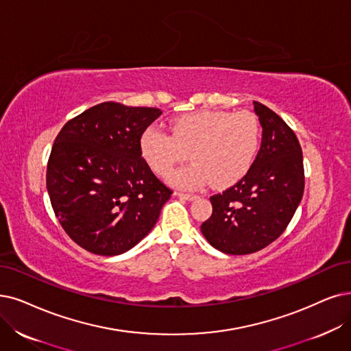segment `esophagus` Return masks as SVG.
I'll return each mask as SVG.
<instances>
[{"mask_svg": "<svg viewBox=\"0 0 351 351\" xmlns=\"http://www.w3.org/2000/svg\"><path fill=\"white\" fill-rule=\"evenodd\" d=\"M177 195H178V197H181V199H186V200H194V199H197V195L193 194V193L178 191V193H177Z\"/></svg>", "mask_w": 351, "mask_h": 351, "instance_id": "obj_1", "label": "esophagus"}]
</instances>
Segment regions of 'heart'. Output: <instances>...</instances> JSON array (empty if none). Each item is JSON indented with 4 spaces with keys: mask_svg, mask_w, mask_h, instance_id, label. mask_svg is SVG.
I'll list each match as a JSON object with an SVG mask.
<instances>
[{
    "mask_svg": "<svg viewBox=\"0 0 351 351\" xmlns=\"http://www.w3.org/2000/svg\"><path fill=\"white\" fill-rule=\"evenodd\" d=\"M168 131L147 128L139 147L158 176H167L189 152L193 164L168 177L180 189H197L208 181L216 187L237 183L254 165L262 139L261 122L247 110L191 112L174 118Z\"/></svg>",
    "mask_w": 351,
    "mask_h": 351,
    "instance_id": "b5f03b06",
    "label": "heart"
}]
</instances>
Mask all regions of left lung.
<instances>
[{
    "label": "left lung",
    "instance_id": "1",
    "mask_svg": "<svg viewBox=\"0 0 351 351\" xmlns=\"http://www.w3.org/2000/svg\"><path fill=\"white\" fill-rule=\"evenodd\" d=\"M262 125L256 160L234 186L210 197L203 224L207 242L228 255L254 254L284 233L304 194L302 149L297 135L272 109L254 102Z\"/></svg>",
    "mask_w": 351,
    "mask_h": 351
}]
</instances>
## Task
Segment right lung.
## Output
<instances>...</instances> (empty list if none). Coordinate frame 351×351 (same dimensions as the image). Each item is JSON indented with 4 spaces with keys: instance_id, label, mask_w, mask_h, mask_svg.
I'll return each mask as SVG.
<instances>
[{
    "instance_id": "right-lung-1",
    "label": "right lung",
    "mask_w": 351,
    "mask_h": 351,
    "mask_svg": "<svg viewBox=\"0 0 351 351\" xmlns=\"http://www.w3.org/2000/svg\"><path fill=\"white\" fill-rule=\"evenodd\" d=\"M161 114L104 102L67 121L54 139L46 176L51 207L70 239L95 255L134 247L171 197L139 147Z\"/></svg>"
}]
</instances>
